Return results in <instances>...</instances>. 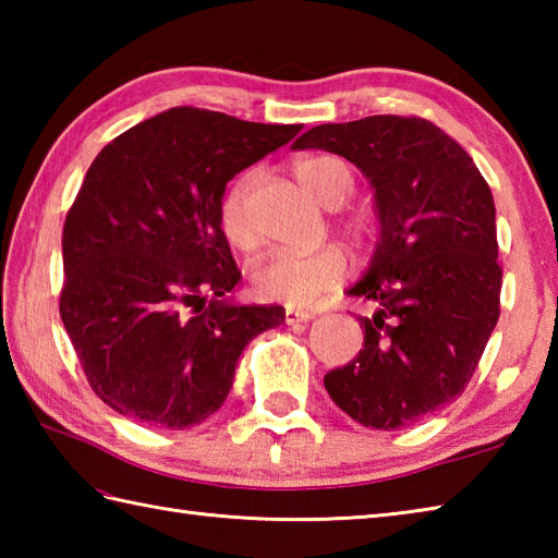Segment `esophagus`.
Here are the masks:
<instances>
[{
  "label": "esophagus",
  "mask_w": 558,
  "mask_h": 558,
  "mask_svg": "<svg viewBox=\"0 0 558 558\" xmlns=\"http://www.w3.org/2000/svg\"><path fill=\"white\" fill-rule=\"evenodd\" d=\"M312 318H314L312 312H302V310H288V312H286V324H288V326L306 324V322H312Z\"/></svg>",
  "instance_id": "obj_1"
}]
</instances>
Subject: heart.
<instances>
[{
    "instance_id": "1",
    "label": "heart",
    "mask_w": 558,
    "mask_h": 558,
    "mask_svg": "<svg viewBox=\"0 0 558 558\" xmlns=\"http://www.w3.org/2000/svg\"><path fill=\"white\" fill-rule=\"evenodd\" d=\"M292 172L302 189L326 208L345 204L354 189V177L342 160L333 156H306L294 160ZM256 186V172L236 180L220 204V230L232 246L252 248L256 232L248 218V196ZM348 272V260L340 248L324 246L312 254L272 252L252 270V292L264 302L310 306L324 292L338 288Z\"/></svg>"
}]
</instances>
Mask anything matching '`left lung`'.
<instances>
[{"mask_svg":"<svg viewBox=\"0 0 558 558\" xmlns=\"http://www.w3.org/2000/svg\"><path fill=\"white\" fill-rule=\"evenodd\" d=\"M294 150L350 160L374 189L378 240L348 290L374 302L357 316L364 348L324 386L354 422L400 429L453 402L499 322L496 208L475 160L420 117L322 124Z\"/></svg>","mask_w":558,"mask_h":558,"instance_id":"1","label":"left lung"}]
</instances>
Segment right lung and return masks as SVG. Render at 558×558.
Here are the masks:
<instances>
[{
	"instance_id": "obj_1",
	"label": "right lung",
	"mask_w": 558,
	"mask_h": 558,
	"mask_svg": "<svg viewBox=\"0 0 558 558\" xmlns=\"http://www.w3.org/2000/svg\"><path fill=\"white\" fill-rule=\"evenodd\" d=\"M172 108L105 146L62 234L59 314L96 396L124 417L189 429L222 408L242 350L286 322L236 304L220 230L225 186L298 134Z\"/></svg>"
}]
</instances>
